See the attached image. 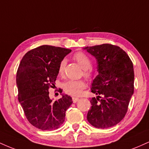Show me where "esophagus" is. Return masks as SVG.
<instances>
[{"mask_svg": "<svg viewBox=\"0 0 149 149\" xmlns=\"http://www.w3.org/2000/svg\"><path fill=\"white\" fill-rule=\"evenodd\" d=\"M72 100H73V103H76V102H77L78 100H79V98H78V97H72Z\"/></svg>", "mask_w": 149, "mask_h": 149, "instance_id": "obj_1", "label": "esophagus"}]
</instances>
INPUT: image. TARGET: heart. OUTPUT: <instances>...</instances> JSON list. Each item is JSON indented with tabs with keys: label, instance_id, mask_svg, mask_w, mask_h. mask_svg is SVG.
Instances as JSON below:
<instances>
[{
	"label": "heart",
	"instance_id": "obj_1",
	"mask_svg": "<svg viewBox=\"0 0 149 149\" xmlns=\"http://www.w3.org/2000/svg\"><path fill=\"white\" fill-rule=\"evenodd\" d=\"M73 59L85 70V76L88 78H91L92 72L89 69L92 66V60L88 57V55L83 52H78L73 55ZM65 66H66V61L65 59H63L61 61L58 69V71L60 75L64 73ZM85 88H86V83L83 80H69L64 85L65 92L72 96H79L82 93L83 89Z\"/></svg>",
	"mask_w": 149,
	"mask_h": 149
}]
</instances>
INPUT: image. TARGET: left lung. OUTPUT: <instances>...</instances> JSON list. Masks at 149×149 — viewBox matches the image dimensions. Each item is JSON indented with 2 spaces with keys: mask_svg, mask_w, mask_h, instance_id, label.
Listing matches in <instances>:
<instances>
[{
  "mask_svg": "<svg viewBox=\"0 0 149 149\" xmlns=\"http://www.w3.org/2000/svg\"><path fill=\"white\" fill-rule=\"evenodd\" d=\"M84 49L96 58L99 73L91 88L98 96L90 100L87 119L97 128L113 127L123 119L134 93L133 64L118 46L102 44Z\"/></svg>",
  "mask_w": 149,
  "mask_h": 149,
  "instance_id": "8db88e82",
  "label": "left lung"
}]
</instances>
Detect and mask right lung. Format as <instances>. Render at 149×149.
I'll return each mask as SVG.
<instances>
[{"label": "right lung", "instance_id": "right-lung-1", "mask_svg": "<svg viewBox=\"0 0 149 149\" xmlns=\"http://www.w3.org/2000/svg\"><path fill=\"white\" fill-rule=\"evenodd\" d=\"M70 49L41 45L29 51L22 59L17 72L18 100L29 122L41 130L59 128L65 113L73 103L67 95L53 102L49 88L54 85L61 61ZM61 93L62 90L59 89Z\"/></svg>", "mask_w": 149, "mask_h": 149}]
</instances>
